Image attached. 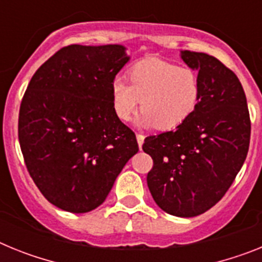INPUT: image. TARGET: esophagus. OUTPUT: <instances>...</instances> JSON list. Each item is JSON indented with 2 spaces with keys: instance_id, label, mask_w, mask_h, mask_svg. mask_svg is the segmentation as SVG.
Here are the masks:
<instances>
[{
  "instance_id": "34e87169",
  "label": "esophagus",
  "mask_w": 262,
  "mask_h": 262,
  "mask_svg": "<svg viewBox=\"0 0 262 262\" xmlns=\"http://www.w3.org/2000/svg\"><path fill=\"white\" fill-rule=\"evenodd\" d=\"M136 140H138L139 147L142 148L143 143H144V135H142V134H136Z\"/></svg>"
}]
</instances>
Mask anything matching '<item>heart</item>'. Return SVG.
<instances>
[{
    "label": "heart",
    "instance_id": "1",
    "mask_svg": "<svg viewBox=\"0 0 262 262\" xmlns=\"http://www.w3.org/2000/svg\"><path fill=\"white\" fill-rule=\"evenodd\" d=\"M128 81L115 78L111 103L120 120L131 119L140 103L138 123L168 131L184 123L200 101V80L193 69L161 59H145L128 71Z\"/></svg>",
    "mask_w": 262,
    "mask_h": 262
}]
</instances>
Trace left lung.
<instances>
[{
	"label": "left lung",
	"mask_w": 262,
	"mask_h": 262,
	"mask_svg": "<svg viewBox=\"0 0 262 262\" xmlns=\"http://www.w3.org/2000/svg\"><path fill=\"white\" fill-rule=\"evenodd\" d=\"M198 71L200 101L173 131L148 136L143 151L154 160L147 184L160 209L191 217L216 205L232 185L251 139L247 98L237 76L216 57L181 51Z\"/></svg>",
	"instance_id": "1"
}]
</instances>
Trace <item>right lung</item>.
Wrapping results in <instances>:
<instances>
[{
  "instance_id": "add662e5",
  "label": "right lung",
  "mask_w": 262,
  "mask_h": 262,
  "mask_svg": "<svg viewBox=\"0 0 262 262\" xmlns=\"http://www.w3.org/2000/svg\"><path fill=\"white\" fill-rule=\"evenodd\" d=\"M128 60L119 45L67 46L39 67L25 92L20 151L40 193L64 211L102 205L139 151L111 103V84Z\"/></svg>"
}]
</instances>
